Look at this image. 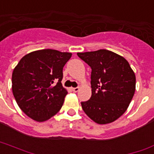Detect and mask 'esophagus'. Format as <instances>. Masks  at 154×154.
I'll list each match as a JSON object with an SVG mask.
<instances>
[{"label":"esophagus","mask_w":154,"mask_h":154,"mask_svg":"<svg viewBox=\"0 0 154 154\" xmlns=\"http://www.w3.org/2000/svg\"><path fill=\"white\" fill-rule=\"evenodd\" d=\"M79 90V87H77V88H72V91H73L74 92H77Z\"/></svg>","instance_id":"1"}]
</instances>
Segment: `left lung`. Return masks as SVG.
Returning a JSON list of instances; mask_svg holds the SVG:
<instances>
[{
	"mask_svg": "<svg viewBox=\"0 0 154 154\" xmlns=\"http://www.w3.org/2000/svg\"><path fill=\"white\" fill-rule=\"evenodd\" d=\"M91 68V96L81 102L89 118L100 125L112 123L125 112L136 89V76L128 61L108 50L77 53Z\"/></svg>",
	"mask_w": 154,
	"mask_h": 154,
	"instance_id": "left-lung-1",
	"label": "left lung"
}]
</instances>
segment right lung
<instances>
[{
  "label": "right lung",
  "instance_id": "obj_1",
  "mask_svg": "<svg viewBox=\"0 0 154 154\" xmlns=\"http://www.w3.org/2000/svg\"><path fill=\"white\" fill-rule=\"evenodd\" d=\"M72 54L45 49L25 55L12 75V90L25 114L42 122L57 114L67 91L63 87V69Z\"/></svg>",
  "mask_w": 154,
  "mask_h": 154
}]
</instances>
